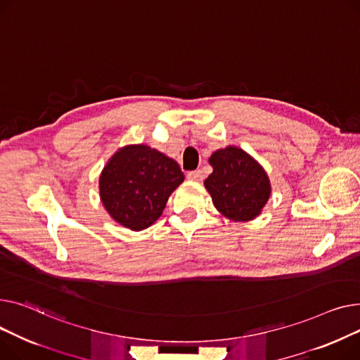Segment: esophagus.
Wrapping results in <instances>:
<instances>
[{"mask_svg":"<svg viewBox=\"0 0 360 360\" xmlns=\"http://www.w3.org/2000/svg\"><path fill=\"white\" fill-rule=\"evenodd\" d=\"M187 179L193 180V181H202L203 180V173L202 170H195V172H188Z\"/></svg>","mask_w":360,"mask_h":360,"instance_id":"1","label":"esophagus"}]
</instances>
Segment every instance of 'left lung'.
Masks as SVG:
<instances>
[{"label":"left lung","mask_w":360,"mask_h":360,"mask_svg":"<svg viewBox=\"0 0 360 360\" xmlns=\"http://www.w3.org/2000/svg\"><path fill=\"white\" fill-rule=\"evenodd\" d=\"M209 162L214 173L205 187L215 207L234 221L256 218L270 196V181L260 164L237 146L218 150Z\"/></svg>","instance_id":"1"}]
</instances>
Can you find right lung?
Masks as SVG:
<instances>
[{
    "mask_svg": "<svg viewBox=\"0 0 360 360\" xmlns=\"http://www.w3.org/2000/svg\"><path fill=\"white\" fill-rule=\"evenodd\" d=\"M184 180L179 164L146 145L117 151L103 168L100 198L120 225L141 231L153 225Z\"/></svg>",
    "mask_w": 360,
    "mask_h": 360,
    "instance_id": "obj_1",
    "label": "right lung"
}]
</instances>
